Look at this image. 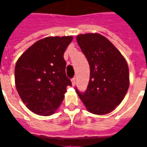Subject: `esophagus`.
Masks as SVG:
<instances>
[{"mask_svg":"<svg viewBox=\"0 0 147 147\" xmlns=\"http://www.w3.org/2000/svg\"><path fill=\"white\" fill-rule=\"evenodd\" d=\"M71 83H72V85L75 86V84H76V78H75V77L71 79Z\"/></svg>","mask_w":147,"mask_h":147,"instance_id":"obj_1","label":"esophagus"}]
</instances>
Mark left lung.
Returning <instances> with one entry per match:
<instances>
[{
    "instance_id": "obj_1",
    "label": "left lung",
    "mask_w": 147,
    "mask_h": 147,
    "mask_svg": "<svg viewBox=\"0 0 147 147\" xmlns=\"http://www.w3.org/2000/svg\"><path fill=\"white\" fill-rule=\"evenodd\" d=\"M90 65V80L85 92L76 91L90 113L104 115L123 101L129 87L125 59L113 43L99 34L76 37Z\"/></svg>"
}]
</instances>
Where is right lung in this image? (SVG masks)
Masks as SVG:
<instances>
[{
	"label": "right lung",
	"mask_w": 147,
	"mask_h": 147,
	"mask_svg": "<svg viewBox=\"0 0 147 147\" xmlns=\"http://www.w3.org/2000/svg\"><path fill=\"white\" fill-rule=\"evenodd\" d=\"M72 36L47 37L36 42L18 59L15 82L18 94L33 113L49 116L63 102L71 82L65 73V49Z\"/></svg>",
	"instance_id": "right-lung-1"
}]
</instances>
